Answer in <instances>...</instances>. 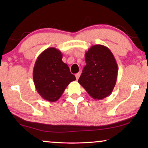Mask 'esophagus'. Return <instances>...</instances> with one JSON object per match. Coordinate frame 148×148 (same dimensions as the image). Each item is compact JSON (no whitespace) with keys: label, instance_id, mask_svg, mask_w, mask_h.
<instances>
[{"label":"esophagus","instance_id":"obj_1","mask_svg":"<svg viewBox=\"0 0 148 148\" xmlns=\"http://www.w3.org/2000/svg\"><path fill=\"white\" fill-rule=\"evenodd\" d=\"M80 75H81V72H79L78 73H77V74H76V79H77V80L79 79Z\"/></svg>","mask_w":148,"mask_h":148}]
</instances>
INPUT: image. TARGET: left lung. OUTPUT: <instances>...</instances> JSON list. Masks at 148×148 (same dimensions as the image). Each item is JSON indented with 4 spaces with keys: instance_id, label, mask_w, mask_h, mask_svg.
Segmentation results:
<instances>
[{
    "instance_id": "1",
    "label": "left lung",
    "mask_w": 148,
    "mask_h": 148,
    "mask_svg": "<svg viewBox=\"0 0 148 148\" xmlns=\"http://www.w3.org/2000/svg\"><path fill=\"white\" fill-rule=\"evenodd\" d=\"M86 64L78 83L95 100H102L112 93L116 86L118 66L108 47L97 44L86 52Z\"/></svg>"
}]
</instances>
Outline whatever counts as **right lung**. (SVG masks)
I'll return each instance as SVG.
<instances>
[{
    "mask_svg": "<svg viewBox=\"0 0 148 148\" xmlns=\"http://www.w3.org/2000/svg\"><path fill=\"white\" fill-rule=\"evenodd\" d=\"M59 49L49 47L39 55L33 69V80L37 92L46 101L56 102L76 77L62 61Z\"/></svg>",
    "mask_w": 148,
    "mask_h": 148,
    "instance_id": "1",
    "label": "right lung"
}]
</instances>
